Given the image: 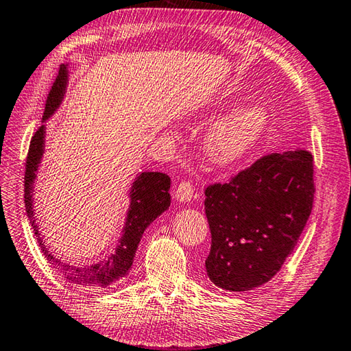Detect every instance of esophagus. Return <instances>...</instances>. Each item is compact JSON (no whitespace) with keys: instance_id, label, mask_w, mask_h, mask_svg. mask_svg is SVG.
Here are the masks:
<instances>
[{"instance_id":"34e87169","label":"esophagus","mask_w":351,"mask_h":351,"mask_svg":"<svg viewBox=\"0 0 351 351\" xmlns=\"http://www.w3.org/2000/svg\"><path fill=\"white\" fill-rule=\"evenodd\" d=\"M193 193H195V187H193V182L184 180L178 185V189L175 191V197L180 202H189L193 197Z\"/></svg>"}]
</instances>
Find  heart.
Instances as JSON below:
<instances>
[{
  "label": "heart",
  "mask_w": 351,
  "mask_h": 351,
  "mask_svg": "<svg viewBox=\"0 0 351 351\" xmlns=\"http://www.w3.org/2000/svg\"><path fill=\"white\" fill-rule=\"evenodd\" d=\"M268 123V110L263 104L244 107L215 126L208 137L211 158L226 166L247 155L258 143Z\"/></svg>",
  "instance_id": "1"
}]
</instances>
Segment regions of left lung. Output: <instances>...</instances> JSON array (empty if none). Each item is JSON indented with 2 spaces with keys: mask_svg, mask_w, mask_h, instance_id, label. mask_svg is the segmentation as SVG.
Wrapping results in <instances>:
<instances>
[{
  "mask_svg": "<svg viewBox=\"0 0 351 351\" xmlns=\"http://www.w3.org/2000/svg\"><path fill=\"white\" fill-rule=\"evenodd\" d=\"M314 195V158L306 149L264 155L228 182L208 185L211 282L249 291L270 280L306 226Z\"/></svg>",
  "mask_w": 351,
  "mask_h": 351,
  "instance_id": "obj_1",
  "label": "left lung"
}]
</instances>
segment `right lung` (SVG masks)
<instances>
[{"label":"right lung","mask_w":351,"mask_h":351,"mask_svg":"<svg viewBox=\"0 0 351 351\" xmlns=\"http://www.w3.org/2000/svg\"><path fill=\"white\" fill-rule=\"evenodd\" d=\"M66 81H68V69H66L64 64H62L54 84H52L49 90L47 104H45L43 121H47L54 113L56 108L60 106L66 90ZM43 140L45 125L39 126V130L32 137L25 161V211L29 223H32L37 243H39L40 250L43 252L48 263L52 267H56L57 270H60V273H63L68 280L81 283V285L101 288L110 287L111 283L123 278L125 274H128L145 229L170 206V178L166 173H160V171H145V173H141L132 184L130 193L131 205L128 217H126L121 243H119L114 255L90 267H72L69 264H63L60 259H57L45 247L39 228H37L34 220L32 191L33 182L36 180V171L43 155Z\"/></svg>","instance_id":"1"}]
</instances>
